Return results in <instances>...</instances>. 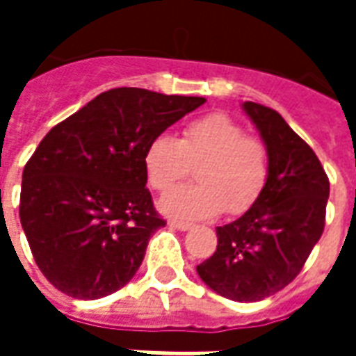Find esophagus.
<instances>
[{
  "mask_svg": "<svg viewBox=\"0 0 356 356\" xmlns=\"http://www.w3.org/2000/svg\"><path fill=\"white\" fill-rule=\"evenodd\" d=\"M168 225L171 229H177V231H191L193 229V223H185V221H170Z\"/></svg>",
  "mask_w": 356,
  "mask_h": 356,
  "instance_id": "1",
  "label": "esophagus"
}]
</instances>
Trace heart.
<instances>
[{"mask_svg": "<svg viewBox=\"0 0 356 356\" xmlns=\"http://www.w3.org/2000/svg\"><path fill=\"white\" fill-rule=\"evenodd\" d=\"M196 165L198 183L173 188L162 196L163 216L181 221H204L227 213H244L261 196L268 179V152L263 140L225 112L196 118L181 137L160 133L148 140L143 168L148 185L168 191Z\"/></svg>", "mask_w": 356, "mask_h": 356, "instance_id": "1", "label": "heart"}]
</instances>
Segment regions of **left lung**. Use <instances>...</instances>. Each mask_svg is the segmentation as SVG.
<instances>
[{
    "instance_id": "obj_1",
    "label": "left lung",
    "mask_w": 356,
    "mask_h": 356,
    "mask_svg": "<svg viewBox=\"0 0 356 356\" xmlns=\"http://www.w3.org/2000/svg\"><path fill=\"white\" fill-rule=\"evenodd\" d=\"M242 108L268 152V179L246 213L217 227V250L196 270L209 288L252 303L299 275L326 219L330 181L313 148L276 110L248 101Z\"/></svg>"
}]
</instances>
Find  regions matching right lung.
Listing matches in <instances>:
<instances>
[{
    "label": "right lung",
    "mask_w": 356,
    "mask_h": 356,
    "mask_svg": "<svg viewBox=\"0 0 356 356\" xmlns=\"http://www.w3.org/2000/svg\"><path fill=\"white\" fill-rule=\"evenodd\" d=\"M204 97L116 88L51 129L22 171L20 223L57 290L99 299L131 280L165 225L147 188L148 140Z\"/></svg>",
    "instance_id": "add662e5"
}]
</instances>
